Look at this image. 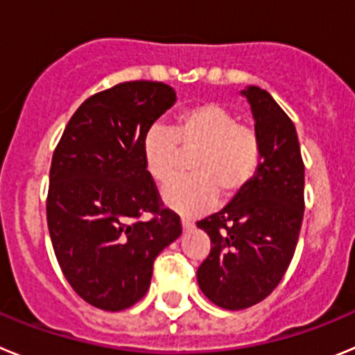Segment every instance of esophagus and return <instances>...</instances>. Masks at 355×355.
I'll return each instance as SVG.
<instances>
[{
  "instance_id": "esophagus-1",
  "label": "esophagus",
  "mask_w": 355,
  "mask_h": 355,
  "mask_svg": "<svg viewBox=\"0 0 355 355\" xmlns=\"http://www.w3.org/2000/svg\"><path fill=\"white\" fill-rule=\"evenodd\" d=\"M181 224H183L184 231H188V229L193 227V222L190 220V218H187V216H183V218H181Z\"/></svg>"
}]
</instances>
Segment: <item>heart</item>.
I'll use <instances>...</instances> for the list:
<instances>
[{
  "instance_id": "b5f03b06",
  "label": "heart",
  "mask_w": 355,
  "mask_h": 355,
  "mask_svg": "<svg viewBox=\"0 0 355 355\" xmlns=\"http://www.w3.org/2000/svg\"><path fill=\"white\" fill-rule=\"evenodd\" d=\"M180 150L196 155L190 159L192 175L165 188L163 200L183 215L211 208L222 196L231 200L256 178L263 158L258 130L240 122L233 110L218 103H200L183 110L174 126H153L140 144L142 163L149 178L167 183L178 171Z\"/></svg>"
}]
</instances>
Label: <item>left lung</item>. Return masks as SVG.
I'll return each mask as SVG.
<instances>
[{
  "label": "left lung",
  "mask_w": 355,
  "mask_h": 355,
  "mask_svg": "<svg viewBox=\"0 0 355 355\" xmlns=\"http://www.w3.org/2000/svg\"><path fill=\"white\" fill-rule=\"evenodd\" d=\"M263 142L259 171L224 209L197 222L211 240L197 268L202 293L240 311L265 300L286 274L304 216V162L293 122L259 87L243 90Z\"/></svg>",
  "instance_id": "1"
}]
</instances>
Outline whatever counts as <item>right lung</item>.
<instances>
[{
    "label": "right lung",
    "instance_id": "obj_1",
    "mask_svg": "<svg viewBox=\"0 0 355 355\" xmlns=\"http://www.w3.org/2000/svg\"><path fill=\"white\" fill-rule=\"evenodd\" d=\"M174 101V89L162 81L94 94L53 153L46 199L53 250L72 290L105 311L142 299L156 256L183 231L140 155L144 135Z\"/></svg>",
    "mask_w": 355,
    "mask_h": 355
}]
</instances>
